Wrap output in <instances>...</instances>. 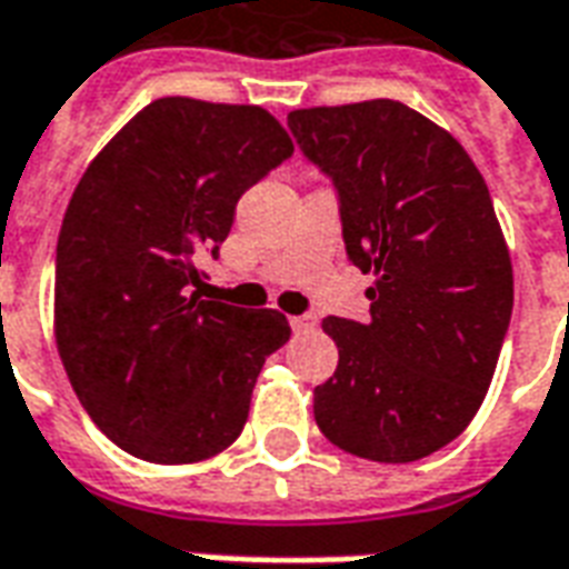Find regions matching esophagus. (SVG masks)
I'll list each match as a JSON object with an SVG mask.
<instances>
[{
  "instance_id": "esophagus-1",
  "label": "esophagus",
  "mask_w": 569,
  "mask_h": 569,
  "mask_svg": "<svg viewBox=\"0 0 569 569\" xmlns=\"http://www.w3.org/2000/svg\"><path fill=\"white\" fill-rule=\"evenodd\" d=\"M289 326H292L298 335L313 332V329H317V317H313V313H298V317H292V320H289Z\"/></svg>"
}]
</instances>
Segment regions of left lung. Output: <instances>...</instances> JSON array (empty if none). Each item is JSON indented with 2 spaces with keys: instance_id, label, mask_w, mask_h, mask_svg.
Here are the masks:
<instances>
[{
  "instance_id": "obj_1",
  "label": "left lung",
  "mask_w": 569,
  "mask_h": 569,
  "mask_svg": "<svg viewBox=\"0 0 569 569\" xmlns=\"http://www.w3.org/2000/svg\"><path fill=\"white\" fill-rule=\"evenodd\" d=\"M332 179L347 259L375 273L369 320L326 317L338 369L313 418L341 451L411 463L485 402L512 320V261L490 191L448 130L396 100L289 112Z\"/></svg>"
}]
</instances>
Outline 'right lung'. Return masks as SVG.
<instances>
[{
  "label": "right lung",
  "mask_w": 569,
  "mask_h": 569,
  "mask_svg": "<svg viewBox=\"0 0 569 569\" xmlns=\"http://www.w3.org/2000/svg\"><path fill=\"white\" fill-rule=\"evenodd\" d=\"M289 154L259 106L163 97L81 176L57 240V350L84 411L133 457L198 463L247 423L292 329L200 296L198 261L219 259L240 194Z\"/></svg>",
  "instance_id": "obj_1"
}]
</instances>
